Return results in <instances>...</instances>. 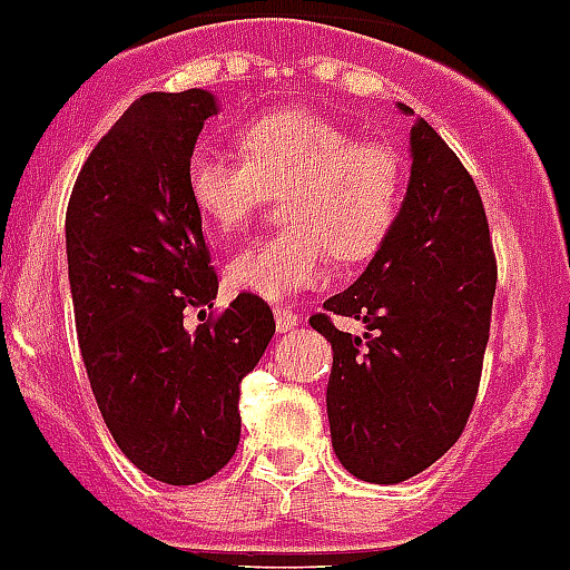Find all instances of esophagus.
<instances>
[{"label": "esophagus", "instance_id": "34e87169", "mask_svg": "<svg viewBox=\"0 0 570 570\" xmlns=\"http://www.w3.org/2000/svg\"><path fill=\"white\" fill-rule=\"evenodd\" d=\"M274 314H276V331H279V334H288V331H294L296 325H299V316H296V311L282 308L279 305Z\"/></svg>", "mask_w": 570, "mask_h": 570}]
</instances>
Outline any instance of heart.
<instances>
[{"label": "heart", "mask_w": 570, "mask_h": 570, "mask_svg": "<svg viewBox=\"0 0 570 570\" xmlns=\"http://www.w3.org/2000/svg\"><path fill=\"white\" fill-rule=\"evenodd\" d=\"M239 154L199 145L185 168L196 214L234 234L279 196L285 228L242 245L225 265L228 288L282 299L316 288L328 262L356 265L385 245L405 203L407 168L396 148L362 142L305 108L262 114L236 134Z\"/></svg>", "instance_id": "heart-1"}]
</instances>
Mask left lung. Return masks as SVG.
<instances>
[{
    "label": "left lung",
    "instance_id": "left-lung-1",
    "mask_svg": "<svg viewBox=\"0 0 570 570\" xmlns=\"http://www.w3.org/2000/svg\"><path fill=\"white\" fill-rule=\"evenodd\" d=\"M411 154L391 236L365 274L308 320L334 347L328 420L336 456L376 485L422 473L465 431L497 291L485 205L460 156L425 119L411 128ZM334 315L362 318L368 334L345 335Z\"/></svg>",
    "mask_w": 570,
    "mask_h": 570
}]
</instances>
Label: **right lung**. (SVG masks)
I'll list each match as a JSON object with an SVG mask.
<instances>
[{
  "instance_id": "1",
  "label": "right lung",
  "mask_w": 570,
  "mask_h": 570,
  "mask_svg": "<svg viewBox=\"0 0 570 570\" xmlns=\"http://www.w3.org/2000/svg\"><path fill=\"white\" fill-rule=\"evenodd\" d=\"M208 90L145 94L97 142L65 214L68 276L88 380L116 445L168 485H196L239 445V385L276 331L268 302L214 308L210 265L185 185Z\"/></svg>"
}]
</instances>
